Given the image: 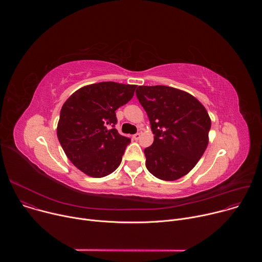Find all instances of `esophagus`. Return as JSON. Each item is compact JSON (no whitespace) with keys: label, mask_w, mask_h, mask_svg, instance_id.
<instances>
[{"label":"esophagus","mask_w":262,"mask_h":262,"mask_svg":"<svg viewBox=\"0 0 262 262\" xmlns=\"http://www.w3.org/2000/svg\"><path fill=\"white\" fill-rule=\"evenodd\" d=\"M140 137H141V135H140L139 133H137V134H135V135L133 136V139H134L135 141H138V140L140 139Z\"/></svg>","instance_id":"esophagus-1"}]
</instances>
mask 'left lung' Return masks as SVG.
Masks as SVG:
<instances>
[{
  "instance_id": "obj_1",
  "label": "left lung",
  "mask_w": 262,
  "mask_h": 262,
  "mask_svg": "<svg viewBox=\"0 0 262 262\" xmlns=\"http://www.w3.org/2000/svg\"><path fill=\"white\" fill-rule=\"evenodd\" d=\"M136 94L155 135L144 150L146 168L159 179H179L196 166L208 145L211 120L206 108L192 94L173 87L139 86Z\"/></svg>"
}]
</instances>
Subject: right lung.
I'll use <instances>...</instances> for the list:
<instances>
[{
	"label": "right lung",
	"instance_id": "right-lung-1",
	"mask_svg": "<svg viewBox=\"0 0 262 262\" xmlns=\"http://www.w3.org/2000/svg\"><path fill=\"white\" fill-rule=\"evenodd\" d=\"M136 85L101 82L84 86L64 102L57 136L69 161L88 176L99 178L114 172L130 139L116 128L115 111L128 102Z\"/></svg>",
	"mask_w": 262,
	"mask_h": 262
}]
</instances>
